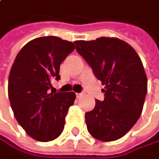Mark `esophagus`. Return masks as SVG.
Wrapping results in <instances>:
<instances>
[{"label": "esophagus", "mask_w": 159, "mask_h": 159, "mask_svg": "<svg viewBox=\"0 0 159 159\" xmlns=\"http://www.w3.org/2000/svg\"><path fill=\"white\" fill-rule=\"evenodd\" d=\"M83 95H84L83 92H81V93H76V97H77V98H80V97H82Z\"/></svg>", "instance_id": "1"}]
</instances>
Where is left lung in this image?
Segmentation results:
<instances>
[{
  "label": "left lung",
  "instance_id": "1",
  "mask_svg": "<svg viewBox=\"0 0 159 159\" xmlns=\"http://www.w3.org/2000/svg\"><path fill=\"white\" fill-rule=\"evenodd\" d=\"M76 51L105 86L102 102L86 113L88 130L102 142L122 138L138 121L147 93V77L141 58L126 42L101 37L75 41Z\"/></svg>",
  "mask_w": 159,
  "mask_h": 159
}]
</instances>
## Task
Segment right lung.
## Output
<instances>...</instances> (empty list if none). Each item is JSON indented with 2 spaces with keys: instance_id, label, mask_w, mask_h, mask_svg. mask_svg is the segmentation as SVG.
Instances as JSON below:
<instances>
[{
  "instance_id": "add662e5",
  "label": "right lung",
  "mask_w": 159,
  "mask_h": 159,
  "mask_svg": "<svg viewBox=\"0 0 159 159\" xmlns=\"http://www.w3.org/2000/svg\"><path fill=\"white\" fill-rule=\"evenodd\" d=\"M71 42L56 36L36 38L18 52L8 79V97L18 124L39 142L57 139L73 104V92H49L58 81L59 66L74 49Z\"/></svg>"
}]
</instances>
